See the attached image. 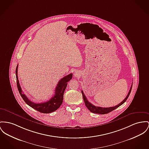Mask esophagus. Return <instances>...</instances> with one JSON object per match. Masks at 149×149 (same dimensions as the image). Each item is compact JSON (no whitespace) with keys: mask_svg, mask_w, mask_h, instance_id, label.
<instances>
[{"mask_svg":"<svg viewBox=\"0 0 149 149\" xmlns=\"http://www.w3.org/2000/svg\"><path fill=\"white\" fill-rule=\"evenodd\" d=\"M73 76L75 77H78L80 76V73H79V71L78 70H75L73 73Z\"/></svg>","mask_w":149,"mask_h":149,"instance_id":"34e87169","label":"esophagus"}]
</instances>
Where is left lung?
<instances>
[{"mask_svg": "<svg viewBox=\"0 0 149 149\" xmlns=\"http://www.w3.org/2000/svg\"><path fill=\"white\" fill-rule=\"evenodd\" d=\"M133 85V84H132ZM132 85L130 87V89L129 90L128 94L127 95V96L126 97V98L124 99L120 103H119V104L114 106V107H97L95 106L94 105H93V104H91V103H90L89 102L88 100V99L86 98V96L85 95L84 91L82 90H81V93L82 94V97H83V99L84 100L85 106H86V107L88 109L90 112H93V113H98V114H106L112 111L114 109H116L118 107H119V106H120L121 105H122L126 100L127 99H128V98L129 97L130 93L131 92L132 90Z\"/></svg>", "mask_w": 149, "mask_h": 149, "instance_id": "left-lung-1", "label": "left lung"}]
</instances>
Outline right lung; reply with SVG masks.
I'll return each mask as SVG.
<instances>
[{
	"label": "right lung",
	"mask_w": 149,
	"mask_h": 149,
	"mask_svg": "<svg viewBox=\"0 0 149 149\" xmlns=\"http://www.w3.org/2000/svg\"><path fill=\"white\" fill-rule=\"evenodd\" d=\"M17 68L18 65H17L16 69L17 88L22 98L28 105H29L33 109L43 113H49L52 112L59 108L60 106L63 103V95L64 91L67 88L68 82H69L70 80L72 79V73H70V74L60 79L56 86V88L55 89V94L51 99L44 102L36 103L31 102L28 98V97L24 94L22 93V91L20 87L19 81L18 79Z\"/></svg>",
	"instance_id": "add662e5"
}]
</instances>
